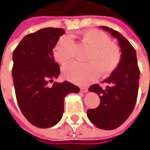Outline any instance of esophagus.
I'll return each mask as SVG.
<instances>
[{"mask_svg": "<svg viewBox=\"0 0 150 150\" xmlns=\"http://www.w3.org/2000/svg\"><path fill=\"white\" fill-rule=\"evenodd\" d=\"M80 90L83 93H88V88H85V87H81V88H80Z\"/></svg>", "mask_w": 150, "mask_h": 150, "instance_id": "obj_1", "label": "esophagus"}]
</instances>
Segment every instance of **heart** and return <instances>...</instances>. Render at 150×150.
Here are the masks:
<instances>
[{
    "mask_svg": "<svg viewBox=\"0 0 150 150\" xmlns=\"http://www.w3.org/2000/svg\"><path fill=\"white\" fill-rule=\"evenodd\" d=\"M83 44L90 48L87 56V63L71 62L63 67L62 74L65 79L72 83L84 85L101 76L111 75L117 68L122 52L119 47L111 42L105 33L97 29H88L79 33ZM74 42L70 36L64 35L58 39L54 47L55 59L61 64L70 62L73 55Z\"/></svg>",
    "mask_w": 150,
    "mask_h": 150,
    "instance_id": "obj_1",
    "label": "heart"
}]
</instances>
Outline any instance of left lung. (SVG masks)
<instances>
[{"label": "left lung", "instance_id": "1", "mask_svg": "<svg viewBox=\"0 0 150 150\" xmlns=\"http://www.w3.org/2000/svg\"><path fill=\"white\" fill-rule=\"evenodd\" d=\"M101 28L116 38L122 52V59L116 71L104 80L105 88L98 84L90 86L88 90L100 98V104L95 109L87 111L89 121L103 130H114L126 122L135 108L138 88L139 70L136 52L130 42L117 31L106 26Z\"/></svg>", "mask_w": 150, "mask_h": 150}]
</instances>
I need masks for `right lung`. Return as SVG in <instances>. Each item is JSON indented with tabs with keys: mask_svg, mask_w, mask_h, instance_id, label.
Returning <instances> with one entry per match:
<instances>
[{
	"mask_svg": "<svg viewBox=\"0 0 150 150\" xmlns=\"http://www.w3.org/2000/svg\"><path fill=\"white\" fill-rule=\"evenodd\" d=\"M65 30L46 28L24 37L13 52L12 76L22 113L32 125L49 128L61 121L65 97L79 92L68 81L54 82L60 75L52 50Z\"/></svg>",
	"mask_w": 150,
	"mask_h": 150,
	"instance_id": "obj_1",
	"label": "right lung"
}]
</instances>
